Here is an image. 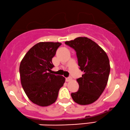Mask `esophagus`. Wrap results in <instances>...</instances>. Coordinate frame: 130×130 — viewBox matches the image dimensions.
<instances>
[{
	"label": "esophagus",
	"instance_id": "esophagus-1",
	"mask_svg": "<svg viewBox=\"0 0 130 130\" xmlns=\"http://www.w3.org/2000/svg\"><path fill=\"white\" fill-rule=\"evenodd\" d=\"M72 79V78L71 77H68V78H66V81L67 82H69Z\"/></svg>",
	"mask_w": 130,
	"mask_h": 130
}]
</instances>
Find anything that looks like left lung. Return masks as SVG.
I'll use <instances>...</instances> for the list:
<instances>
[{
	"label": "left lung",
	"mask_w": 130,
	"mask_h": 130,
	"mask_svg": "<svg viewBox=\"0 0 130 130\" xmlns=\"http://www.w3.org/2000/svg\"><path fill=\"white\" fill-rule=\"evenodd\" d=\"M65 44L76 52L79 69L84 72L82 77L76 79L79 89L71 94L72 99L80 105L93 103L107 84L110 70L109 57L99 45L86 37H79Z\"/></svg>",
	"instance_id": "left-lung-1"
}]
</instances>
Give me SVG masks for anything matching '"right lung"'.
Instances as JSON below:
<instances>
[{"mask_svg":"<svg viewBox=\"0 0 130 130\" xmlns=\"http://www.w3.org/2000/svg\"><path fill=\"white\" fill-rule=\"evenodd\" d=\"M59 42H42L28 51L20 65L21 83L26 94L32 102L39 106H48L56 101L65 78L51 74L52 62Z\"/></svg>","mask_w":130,"mask_h":130,"instance_id":"1","label":"right lung"}]
</instances>
